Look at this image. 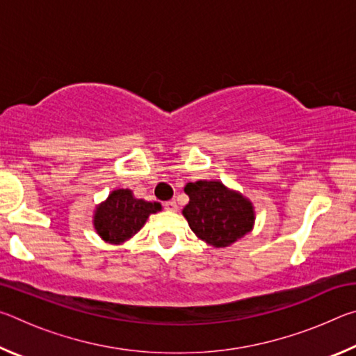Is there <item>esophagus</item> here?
Returning a JSON list of instances; mask_svg holds the SVG:
<instances>
[{
    "label": "esophagus",
    "mask_w": 356,
    "mask_h": 356,
    "mask_svg": "<svg viewBox=\"0 0 356 356\" xmlns=\"http://www.w3.org/2000/svg\"><path fill=\"white\" fill-rule=\"evenodd\" d=\"M165 209L170 212H177V202L176 201H168L165 202Z\"/></svg>",
    "instance_id": "1"
}]
</instances>
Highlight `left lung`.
<instances>
[{
    "label": "left lung",
    "mask_w": 356,
    "mask_h": 356,
    "mask_svg": "<svg viewBox=\"0 0 356 356\" xmlns=\"http://www.w3.org/2000/svg\"><path fill=\"white\" fill-rule=\"evenodd\" d=\"M184 190L190 202L182 213L191 231L207 245L226 248L246 236L254 226L252 202L218 180L190 182Z\"/></svg>",
    "instance_id": "1"
}]
</instances>
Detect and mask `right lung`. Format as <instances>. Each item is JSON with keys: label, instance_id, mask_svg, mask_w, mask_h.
Masks as SVG:
<instances>
[{"label": "right lung", "instance_id": "add662e5", "mask_svg": "<svg viewBox=\"0 0 356 356\" xmlns=\"http://www.w3.org/2000/svg\"><path fill=\"white\" fill-rule=\"evenodd\" d=\"M161 210L159 202L136 200L130 190H114L94 212V227L108 243L127 242L144 226L150 213Z\"/></svg>", "mask_w": 356, "mask_h": 356}]
</instances>
